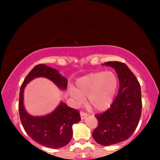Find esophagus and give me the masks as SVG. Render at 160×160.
I'll return each instance as SVG.
<instances>
[{"label":"esophagus","instance_id":"34e87169","mask_svg":"<svg viewBox=\"0 0 160 160\" xmlns=\"http://www.w3.org/2000/svg\"><path fill=\"white\" fill-rule=\"evenodd\" d=\"M80 115H81V119H84L85 118H86L87 117V113H85V112H83V111H81L80 113Z\"/></svg>","mask_w":160,"mask_h":160}]
</instances>
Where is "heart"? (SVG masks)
Listing matches in <instances>:
<instances>
[{"mask_svg":"<svg viewBox=\"0 0 160 160\" xmlns=\"http://www.w3.org/2000/svg\"><path fill=\"white\" fill-rule=\"evenodd\" d=\"M118 87V78L113 71H99L81 78L71 93L78 100L88 98L89 106L103 111L112 103Z\"/></svg>","mask_w":160,"mask_h":160,"instance_id":"b5f03b06","label":"heart"}]
</instances>
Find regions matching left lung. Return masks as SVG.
<instances>
[{
    "label": "left lung",
    "mask_w": 160,
    "mask_h": 160,
    "mask_svg": "<svg viewBox=\"0 0 160 160\" xmlns=\"http://www.w3.org/2000/svg\"><path fill=\"white\" fill-rule=\"evenodd\" d=\"M102 65L114 68L119 89L110 108L95 115L98 126L92 137L100 145L110 146L128 139L136 129L141 116V91L138 81L124 63L111 61Z\"/></svg>",
    "instance_id": "1"
}]
</instances>
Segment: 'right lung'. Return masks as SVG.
<instances>
[{
	"mask_svg": "<svg viewBox=\"0 0 160 160\" xmlns=\"http://www.w3.org/2000/svg\"><path fill=\"white\" fill-rule=\"evenodd\" d=\"M38 77L52 81L61 90H65L68 80L57 69L40 64L36 65L22 84L19 92V112L25 132L37 143L50 148H60L66 146L73 136L72 126L81 120L79 112L61 101L52 113L34 117L27 112L24 106V89L26 84Z\"/></svg>",
	"mask_w": 160,
	"mask_h": 160,
	"instance_id": "add662e5",
	"label": "right lung"
}]
</instances>
